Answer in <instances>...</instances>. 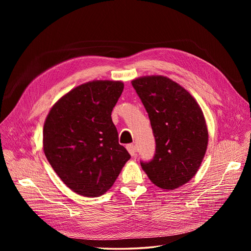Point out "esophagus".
Here are the masks:
<instances>
[{
    "instance_id": "esophagus-1",
    "label": "esophagus",
    "mask_w": 251,
    "mask_h": 251,
    "mask_svg": "<svg viewBox=\"0 0 251 251\" xmlns=\"http://www.w3.org/2000/svg\"><path fill=\"white\" fill-rule=\"evenodd\" d=\"M126 150H127L128 153L131 154L132 157L135 156V146H134V144H127V146H126Z\"/></svg>"
}]
</instances>
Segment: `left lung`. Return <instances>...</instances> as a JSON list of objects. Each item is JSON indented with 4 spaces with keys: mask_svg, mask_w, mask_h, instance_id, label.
<instances>
[{
    "mask_svg": "<svg viewBox=\"0 0 251 251\" xmlns=\"http://www.w3.org/2000/svg\"><path fill=\"white\" fill-rule=\"evenodd\" d=\"M151 121L155 155L141 168L153 183L173 191L198 172L207 149L208 132L195 98L172 79L153 75L132 80Z\"/></svg>",
    "mask_w": 251,
    "mask_h": 251,
    "instance_id": "obj_1",
    "label": "left lung"
}]
</instances>
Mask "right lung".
Here are the masks:
<instances>
[{
	"instance_id": "1",
	"label": "right lung",
	"mask_w": 251,
	"mask_h": 251,
	"mask_svg": "<svg viewBox=\"0 0 251 251\" xmlns=\"http://www.w3.org/2000/svg\"><path fill=\"white\" fill-rule=\"evenodd\" d=\"M124 83L93 80L74 88L53 105L43 130L44 153L74 193L94 198L109 191L131 158L118 142L112 110Z\"/></svg>"
}]
</instances>
